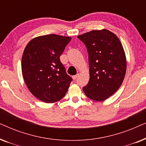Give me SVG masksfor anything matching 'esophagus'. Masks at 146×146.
Returning a JSON list of instances; mask_svg holds the SVG:
<instances>
[{"instance_id":"1","label":"esophagus","mask_w":146,"mask_h":146,"mask_svg":"<svg viewBox=\"0 0 146 146\" xmlns=\"http://www.w3.org/2000/svg\"><path fill=\"white\" fill-rule=\"evenodd\" d=\"M78 74L77 75H75V76H72V78L73 80H76L78 78Z\"/></svg>"}]
</instances>
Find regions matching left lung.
Wrapping results in <instances>:
<instances>
[{
	"instance_id": "left-lung-1",
	"label": "left lung",
	"mask_w": 146,
	"mask_h": 146,
	"mask_svg": "<svg viewBox=\"0 0 146 146\" xmlns=\"http://www.w3.org/2000/svg\"><path fill=\"white\" fill-rule=\"evenodd\" d=\"M78 38L88 53L90 80L84 92L93 100H105L119 89L124 79L127 62L122 44L106 29L92 31Z\"/></svg>"
}]
</instances>
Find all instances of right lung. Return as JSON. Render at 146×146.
Segmentation results:
<instances>
[{
	"mask_svg": "<svg viewBox=\"0 0 146 146\" xmlns=\"http://www.w3.org/2000/svg\"><path fill=\"white\" fill-rule=\"evenodd\" d=\"M71 37L52 35L34 38L22 57V73L30 92L40 100L54 103L64 96L72 78L60 56Z\"/></svg>",
	"mask_w": 146,
	"mask_h": 146,
	"instance_id": "1",
	"label": "right lung"
}]
</instances>
